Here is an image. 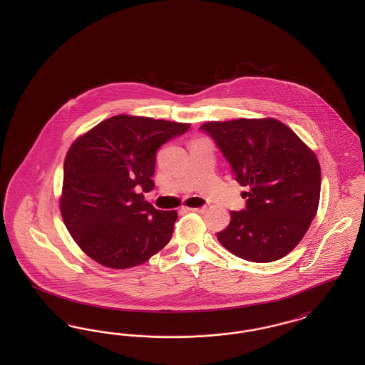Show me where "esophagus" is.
Returning <instances> with one entry per match:
<instances>
[{
  "label": "esophagus",
  "mask_w": 365,
  "mask_h": 365,
  "mask_svg": "<svg viewBox=\"0 0 365 365\" xmlns=\"http://www.w3.org/2000/svg\"><path fill=\"white\" fill-rule=\"evenodd\" d=\"M185 210H190V212H198V213H202L207 210V207H200V208H183Z\"/></svg>",
  "instance_id": "34e87169"
}]
</instances>
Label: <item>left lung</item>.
<instances>
[{
	"label": "left lung",
	"mask_w": 365,
	"mask_h": 365,
	"mask_svg": "<svg viewBox=\"0 0 365 365\" xmlns=\"http://www.w3.org/2000/svg\"><path fill=\"white\" fill-rule=\"evenodd\" d=\"M225 156L246 208L231 210L217 232L227 250L243 260L284 257L311 226L320 200L322 174L312 150L275 119L209 122L200 127Z\"/></svg>",
	"instance_id": "1"
}]
</instances>
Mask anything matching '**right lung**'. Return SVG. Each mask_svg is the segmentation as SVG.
<instances>
[{"label":"right lung","mask_w":365,"mask_h":365,"mask_svg":"<svg viewBox=\"0 0 365 365\" xmlns=\"http://www.w3.org/2000/svg\"><path fill=\"white\" fill-rule=\"evenodd\" d=\"M190 124L118 115L76 139L64 161L61 216L93 260L130 268L170 242L175 210H158L142 191L153 190L157 149Z\"/></svg>","instance_id":"obj_1"}]
</instances>
